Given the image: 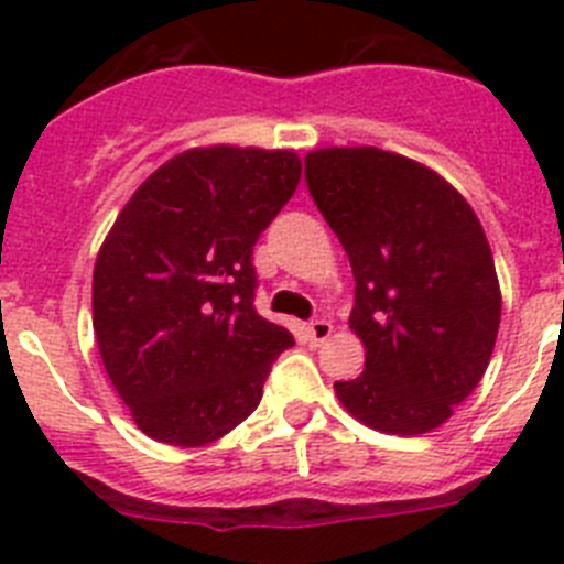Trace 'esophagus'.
<instances>
[{
  "instance_id": "34e87169",
  "label": "esophagus",
  "mask_w": 564,
  "mask_h": 564,
  "mask_svg": "<svg viewBox=\"0 0 564 564\" xmlns=\"http://www.w3.org/2000/svg\"><path fill=\"white\" fill-rule=\"evenodd\" d=\"M330 333H333V325L327 322V318H316V322H311V325H307V338L316 344L325 341V338H330Z\"/></svg>"
}]
</instances>
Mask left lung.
Wrapping results in <instances>:
<instances>
[{"label":"left lung","mask_w":564,"mask_h":564,"mask_svg":"<svg viewBox=\"0 0 564 564\" xmlns=\"http://www.w3.org/2000/svg\"><path fill=\"white\" fill-rule=\"evenodd\" d=\"M313 203L350 257V327L364 372L344 410L387 435H423L471 395L500 330V282L477 214L441 174L376 147L305 158Z\"/></svg>","instance_id":"8db88e82"}]
</instances>
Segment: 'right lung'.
<instances>
[{
    "instance_id": "obj_1",
    "label": "right lung",
    "mask_w": 564,
    "mask_h": 564,
    "mask_svg": "<svg viewBox=\"0 0 564 564\" xmlns=\"http://www.w3.org/2000/svg\"><path fill=\"white\" fill-rule=\"evenodd\" d=\"M288 149H188L129 197L93 271L104 367L138 430L172 446L228 435L293 336L253 307L259 234L293 197Z\"/></svg>"
}]
</instances>
